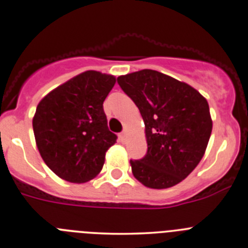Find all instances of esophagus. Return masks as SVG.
Instances as JSON below:
<instances>
[{"mask_svg":"<svg viewBox=\"0 0 248 248\" xmlns=\"http://www.w3.org/2000/svg\"><path fill=\"white\" fill-rule=\"evenodd\" d=\"M119 140H121L122 143H124V141L126 140V133H125V132H122L121 135H119Z\"/></svg>","mask_w":248,"mask_h":248,"instance_id":"obj_1","label":"esophagus"}]
</instances>
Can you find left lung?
I'll list each match as a JSON object with an SVG mask.
<instances>
[{"mask_svg": "<svg viewBox=\"0 0 248 248\" xmlns=\"http://www.w3.org/2000/svg\"><path fill=\"white\" fill-rule=\"evenodd\" d=\"M145 124L147 152L130 160L138 182L168 188L184 180L202 160L212 132L208 103L184 82L150 69L119 76Z\"/></svg>", "mask_w": 248, "mask_h": 248, "instance_id": "left-lung-1", "label": "left lung"}]
</instances>
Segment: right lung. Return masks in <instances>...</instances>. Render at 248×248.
I'll list each match as a JSON object with an SVG mask.
<instances>
[{"label": "right lung", "mask_w": 248, "mask_h": 248, "mask_svg": "<svg viewBox=\"0 0 248 248\" xmlns=\"http://www.w3.org/2000/svg\"><path fill=\"white\" fill-rule=\"evenodd\" d=\"M115 76L89 70L54 89L38 103L32 119L36 145L48 168L70 183L101 172L117 136L108 127L103 103Z\"/></svg>", "instance_id": "1"}]
</instances>
